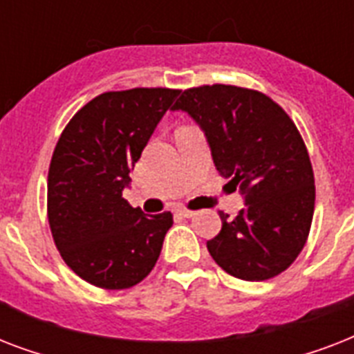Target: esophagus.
I'll use <instances>...</instances> for the list:
<instances>
[{"label": "esophagus", "mask_w": 354, "mask_h": 354, "mask_svg": "<svg viewBox=\"0 0 354 354\" xmlns=\"http://www.w3.org/2000/svg\"><path fill=\"white\" fill-rule=\"evenodd\" d=\"M174 213L180 216H185V218H191V216L196 215V211L187 209V207H183V205H178V207H174Z\"/></svg>", "instance_id": "esophagus-1"}]
</instances>
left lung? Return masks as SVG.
I'll return each instance as SVG.
<instances>
[{
	"mask_svg": "<svg viewBox=\"0 0 354 354\" xmlns=\"http://www.w3.org/2000/svg\"><path fill=\"white\" fill-rule=\"evenodd\" d=\"M204 130L216 171L241 189L246 207L218 213L221 233L207 241L222 270L264 281L290 266L307 242L314 215V172L299 130L261 91L213 84L189 88L172 106Z\"/></svg>",
	"mask_w": 354,
	"mask_h": 354,
	"instance_id": "obj_1",
	"label": "left lung"
}]
</instances>
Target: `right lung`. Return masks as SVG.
Instances as JSON below:
<instances>
[{"instance_id": "1", "label": "right lung", "mask_w": 354, "mask_h": 354, "mask_svg": "<svg viewBox=\"0 0 354 354\" xmlns=\"http://www.w3.org/2000/svg\"><path fill=\"white\" fill-rule=\"evenodd\" d=\"M180 90L133 88L91 99L64 128L47 176V218L64 263L90 285L122 290L154 268L171 211L122 198L130 171Z\"/></svg>"}]
</instances>
